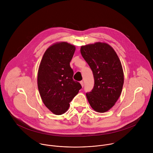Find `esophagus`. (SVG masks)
Masks as SVG:
<instances>
[{"label": "esophagus", "instance_id": "esophagus-1", "mask_svg": "<svg viewBox=\"0 0 153 153\" xmlns=\"http://www.w3.org/2000/svg\"><path fill=\"white\" fill-rule=\"evenodd\" d=\"M80 84H81V85H82V87H83V86H84V83H83V81H80Z\"/></svg>", "mask_w": 153, "mask_h": 153}]
</instances>
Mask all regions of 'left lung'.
Listing matches in <instances>:
<instances>
[{
  "label": "left lung",
  "mask_w": 153,
  "mask_h": 153,
  "mask_svg": "<svg viewBox=\"0 0 153 153\" xmlns=\"http://www.w3.org/2000/svg\"><path fill=\"white\" fill-rule=\"evenodd\" d=\"M80 53L94 79L93 88L86 93V97L96 111L106 112L122 93L124 79L120 61L113 48L105 43L82 46Z\"/></svg>",
  "instance_id": "left-lung-1"
}]
</instances>
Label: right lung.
I'll list each match as a JSON object with an SVG mask.
<instances>
[{"label":"right lung","mask_w":153,"mask_h":153,"mask_svg":"<svg viewBox=\"0 0 153 153\" xmlns=\"http://www.w3.org/2000/svg\"><path fill=\"white\" fill-rule=\"evenodd\" d=\"M75 47L60 42L50 47L43 56L37 75V85L42 100L56 115L66 112L70 103L82 88L73 79V70L70 63Z\"/></svg>","instance_id":"1"}]
</instances>
